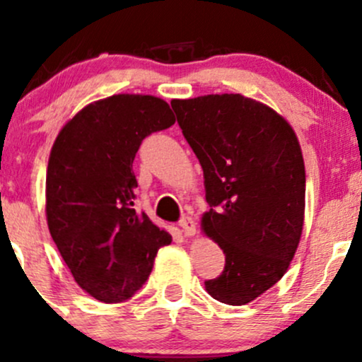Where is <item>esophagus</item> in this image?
<instances>
[{
    "label": "esophagus",
    "instance_id": "34e87169",
    "mask_svg": "<svg viewBox=\"0 0 362 362\" xmlns=\"http://www.w3.org/2000/svg\"><path fill=\"white\" fill-rule=\"evenodd\" d=\"M178 226H180L185 236H194L196 235V222H194V218L189 217V215H182Z\"/></svg>",
    "mask_w": 362,
    "mask_h": 362
}]
</instances>
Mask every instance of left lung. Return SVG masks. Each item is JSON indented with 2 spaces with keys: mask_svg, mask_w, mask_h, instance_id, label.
<instances>
[{
  "mask_svg": "<svg viewBox=\"0 0 362 362\" xmlns=\"http://www.w3.org/2000/svg\"><path fill=\"white\" fill-rule=\"evenodd\" d=\"M184 138L203 168L204 235L226 254L208 294L238 306L275 286L298 249L305 218V163L293 127L242 94L173 100Z\"/></svg>",
  "mask_w": 362,
  "mask_h": 362,
  "instance_id": "left-lung-1",
  "label": "left lung"
}]
</instances>
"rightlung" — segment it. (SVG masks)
<instances>
[{"instance_id": "right-lung-1", "label": "right lung", "mask_w": 362, "mask_h": 362, "mask_svg": "<svg viewBox=\"0 0 362 362\" xmlns=\"http://www.w3.org/2000/svg\"><path fill=\"white\" fill-rule=\"evenodd\" d=\"M175 124L166 101L141 94L87 105L61 129L47 168V222L75 282L122 303L147 282L171 235L134 210L141 141Z\"/></svg>"}]
</instances>
